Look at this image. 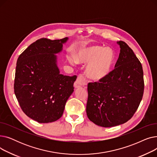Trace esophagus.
<instances>
[{
    "mask_svg": "<svg viewBox=\"0 0 157 157\" xmlns=\"http://www.w3.org/2000/svg\"><path fill=\"white\" fill-rule=\"evenodd\" d=\"M87 84V81H86V79L85 78V77L83 75H79L75 83H74V88H79L81 86H85Z\"/></svg>",
    "mask_w": 157,
    "mask_h": 157,
    "instance_id": "1",
    "label": "esophagus"
}]
</instances>
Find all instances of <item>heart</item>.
Here are the masks:
<instances>
[{"label":"heart","mask_w":157,"mask_h":157,"mask_svg":"<svg viewBox=\"0 0 157 157\" xmlns=\"http://www.w3.org/2000/svg\"><path fill=\"white\" fill-rule=\"evenodd\" d=\"M67 59L72 64L78 62L88 63L86 68L88 77L94 80H101L106 78L112 71L115 54L111 48L93 45L80 48L75 56L69 55Z\"/></svg>","instance_id":"obj_1"}]
</instances>
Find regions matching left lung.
I'll use <instances>...</instances> for the list:
<instances>
[{"instance_id":"left-lung-1","label":"left lung","mask_w":157,"mask_h":157,"mask_svg":"<svg viewBox=\"0 0 157 157\" xmlns=\"http://www.w3.org/2000/svg\"><path fill=\"white\" fill-rule=\"evenodd\" d=\"M118 44L120 53L115 69L106 78L88 84L87 117L103 127L128 121L137 111L144 93L141 62L124 41Z\"/></svg>"}]
</instances>
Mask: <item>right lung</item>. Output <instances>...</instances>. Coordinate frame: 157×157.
Listing matches in <instances>:
<instances>
[{"instance_id":"right-lung-1","label":"right lung","mask_w":157,"mask_h":157,"mask_svg":"<svg viewBox=\"0 0 157 157\" xmlns=\"http://www.w3.org/2000/svg\"><path fill=\"white\" fill-rule=\"evenodd\" d=\"M68 38H41L31 44L16 63L14 91L23 113L39 123L59 120L74 92L77 76L60 74L55 54Z\"/></svg>"}]
</instances>
